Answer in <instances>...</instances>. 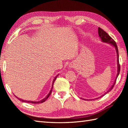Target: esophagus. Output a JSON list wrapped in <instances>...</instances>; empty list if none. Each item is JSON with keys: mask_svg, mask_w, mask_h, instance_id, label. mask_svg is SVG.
Masks as SVG:
<instances>
[{"mask_svg": "<svg viewBox=\"0 0 128 128\" xmlns=\"http://www.w3.org/2000/svg\"><path fill=\"white\" fill-rule=\"evenodd\" d=\"M70 66V68H74L75 67L74 65H71V66Z\"/></svg>", "mask_w": 128, "mask_h": 128, "instance_id": "1", "label": "esophagus"}]
</instances>
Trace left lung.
Masks as SVG:
<instances>
[{
	"label": "left lung",
	"mask_w": 128,
	"mask_h": 128,
	"mask_svg": "<svg viewBox=\"0 0 128 128\" xmlns=\"http://www.w3.org/2000/svg\"><path fill=\"white\" fill-rule=\"evenodd\" d=\"M98 36H99L100 38V40H101V41L102 42L108 43V44H110V46H112V47H113L114 48H115L116 53V58H117V74H116V79H115L114 81L113 84L112 86H111V87L109 88V90H108L107 92H105L104 94H102L101 96L100 97H102L104 96V95H105L106 94H107L108 92H109L110 91L112 90V89L113 88V86L116 84V78H117L118 75L119 74V72H120V65H119V53H118V47H117V46H116V43L115 42L114 40L112 38H111L109 36V34H108L107 33H106V32L104 31H103V30L100 28H98ZM100 97L96 98H94V99L95 100L98 99V98H99ZM83 100H85V99H84V98H83ZM94 100V99H93V100Z\"/></svg>",
	"instance_id": "1"
}]
</instances>
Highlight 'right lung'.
Listing matches in <instances>:
<instances>
[{"mask_svg": "<svg viewBox=\"0 0 128 128\" xmlns=\"http://www.w3.org/2000/svg\"><path fill=\"white\" fill-rule=\"evenodd\" d=\"M59 75V74H58L53 79V82H52V88H51V89H50V92H49L48 93V94L47 95V96H46L44 98H43L42 100H40V101H32V100H22V99H21V98H18V97H16L15 95V96H16V97L17 98L18 100H20V101H21V102H26V103H34V104H37V103H43V102H45V100H47L48 98L49 97V96H50V94H51V92H52V89H53V84H54V81H55V80H56V78H57V76H58Z\"/></svg>", "mask_w": 128, "mask_h": 128, "instance_id": "add662e5", "label": "right lung"}]
</instances>
